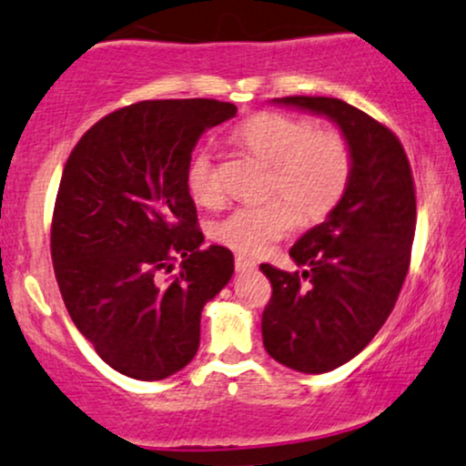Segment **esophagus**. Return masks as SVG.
Instances as JSON below:
<instances>
[{
    "label": "esophagus",
    "instance_id": "esophagus-1",
    "mask_svg": "<svg viewBox=\"0 0 466 466\" xmlns=\"http://www.w3.org/2000/svg\"><path fill=\"white\" fill-rule=\"evenodd\" d=\"M235 268H238L239 272H244V270H255L257 264H255V259H250V257L238 253L235 255Z\"/></svg>",
    "mask_w": 466,
    "mask_h": 466
}]
</instances>
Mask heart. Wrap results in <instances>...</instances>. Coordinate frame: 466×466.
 <instances>
[{
  "instance_id": "b5f03b06",
  "label": "heart",
  "mask_w": 466,
  "mask_h": 466,
  "mask_svg": "<svg viewBox=\"0 0 466 466\" xmlns=\"http://www.w3.org/2000/svg\"><path fill=\"white\" fill-rule=\"evenodd\" d=\"M235 144L270 166L264 205L238 207L220 218L211 238L239 255H261L297 227L325 220L347 194L353 177V146L338 128H314L305 117L261 111L233 133ZM187 187L198 205L216 207L222 183L211 152L200 147L189 163Z\"/></svg>"
}]
</instances>
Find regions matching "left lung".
I'll use <instances>...</instances> for the list:
<instances>
[{
    "label": "left lung",
    "instance_id": "left-lung-1",
    "mask_svg": "<svg viewBox=\"0 0 466 466\" xmlns=\"http://www.w3.org/2000/svg\"><path fill=\"white\" fill-rule=\"evenodd\" d=\"M275 102L325 115L353 146L347 194L289 248L303 270L259 266L272 286L261 316L268 355L299 373H327L362 351L395 308L417 228L414 178L397 135L351 104L316 96Z\"/></svg>",
    "mask_w": 466,
    "mask_h": 466
}]
</instances>
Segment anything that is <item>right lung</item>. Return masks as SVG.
<instances>
[{"instance_id":"1","label":"right lung","mask_w":466,"mask_h":466,"mask_svg":"<svg viewBox=\"0 0 466 466\" xmlns=\"http://www.w3.org/2000/svg\"><path fill=\"white\" fill-rule=\"evenodd\" d=\"M235 113L207 97L130 104L93 124L65 163L54 275L74 325L117 373L157 381L185 369L202 308L233 275L231 250L200 248L187 172L202 133Z\"/></svg>"}]
</instances>
